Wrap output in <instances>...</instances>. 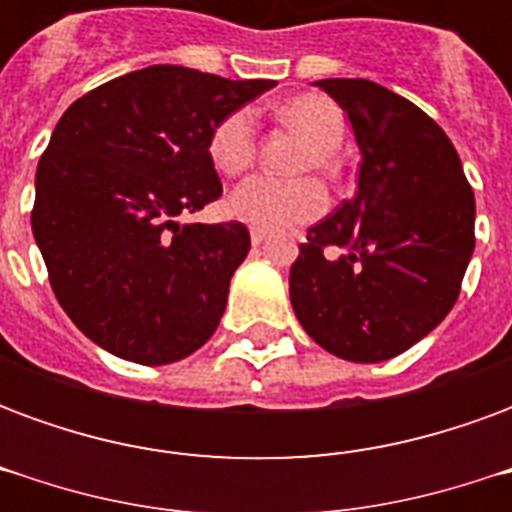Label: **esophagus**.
Instances as JSON below:
<instances>
[{"instance_id":"obj_1","label":"esophagus","mask_w":512,"mask_h":512,"mask_svg":"<svg viewBox=\"0 0 512 512\" xmlns=\"http://www.w3.org/2000/svg\"><path fill=\"white\" fill-rule=\"evenodd\" d=\"M249 238H252V244L260 246L263 241H266V230H257V227H252V233H249Z\"/></svg>"}]
</instances>
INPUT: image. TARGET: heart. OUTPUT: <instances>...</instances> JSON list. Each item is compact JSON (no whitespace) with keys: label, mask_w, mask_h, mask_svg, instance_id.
Wrapping results in <instances>:
<instances>
[{"label":"heart","mask_w":512,"mask_h":512,"mask_svg":"<svg viewBox=\"0 0 512 512\" xmlns=\"http://www.w3.org/2000/svg\"><path fill=\"white\" fill-rule=\"evenodd\" d=\"M279 117L312 142L304 150L299 169L332 172L334 153L343 145L345 117L340 106L326 95H301L279 109ZM257 153L255 115L249 109H235L216 123L208 139V156L222 175H241L252 167ZM326 189L315 178L277 180L266 175L244 180L227 197V211L238 222L257 230H288L293 224L312 222L326 211Z\"/></svg>","instance_id":"b5f03b06"}]
</instances>
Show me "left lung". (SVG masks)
<instances>
[{
	"label": "left lung",
	"mask_w": 512,
	"mask_h": 512,
	"mask_svg": "<svg viewBox=\"0 0 512 512\" xmlns=\"http://www.w3.org/2000/svg\"><path fill=\"white\" fill-rule=\"evenodd\" d=\"M315 84L354 126L359 189L307 230L290 304L329 354L373 365L452 310L474 252V194L450 136L419 106L367 79Z\"/></svg>",
	"instance_id": "8db88e82"
}]
</instances>
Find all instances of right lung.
Listing matches in <instances>:
<instances>
[{"instance_id":"obj_1","label":"right lung","mask_w":512,"mask_h":512,"mask_svg":"<svg viewBox=\"0 0 512 512\" xmlns=\"http://www.w3.org/2000/svg\"><path fill=\"white\" fill-rule=\"evenodd\" d=\"M271 87L150 65L60 117L35 175L32 233L62 310L104 351L156 367L211 340L249 230L178 216L222 197L211 131Z\"/></svg>"}]
</instances>
